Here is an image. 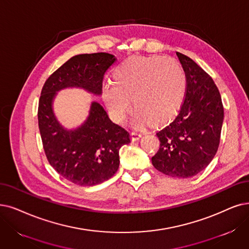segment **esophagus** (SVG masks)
Here are the masks:
<instances>
[{
	"mask_svg": "<svg viewBox=\"0 0 249 249\" xmlns=\"http://www.w3.org/2000/svg\"><path fill=\"white\" fill-rule=\"evenodd\" d=\"M142 137V133L138 132V131H133L132 132V140L133 141H137Z\"/></svg>",
	"mask_w": 249,
	"mask_h": 249,
	"instance_id": "esophagus-1",
	"label": "esophagus"
}]
</instances>
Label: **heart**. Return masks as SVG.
<instances>
[{"instance_id": "obj_1", "label": "heart", "mask_w": 249, "mask_h": 249, "mask_svg": "<svg viewBox=\"0 0 249 249\" xmlns=\"http://www.w3.org/2000/svg\"><path fill=\"white\" fill-rule=\"evenodd\" d=\"M113 79L103 84L102 97L117 122L132 110L131 99L139 122H162L180 105L186 88L182 66L158 56L128 59L116 68Z\"/></svg>"}]
</instances>
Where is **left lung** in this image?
Masks as SVG:
<instances>
[{"instance_id":"8db88e82","label":"left lung","mask_w":249,"mask_h":249,"mask_svg":"<svg viewBox=\"0 0 249 249\" xmlns=\"http://www.w3.org/2000/svg\"><path fill=\"white\" fill-rule=\"evenodd\" d=\"M186 75L185 99L178 114L156 136L159 150L152 164L175 178H191L211 163L224 122L222 98L213 78L191 58L177 52Z\"/></svg>"}]
</instances>
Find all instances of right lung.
Returning a JSON list of instances; mask_svg holds the SVG:
<instances>
[{"label":"right lung","mask_w":249,"mask_h":249,"mask_svg":"<svg viewBox=\"0 0 249 249\" xmlns=\"http://www.w3.org/2000/svg\"><path fill=\"white\" fill-rule=\"evenodd\" d=\"M115 60L108 53L73 56L49 76L42 89L37 119L47 159L59 175L78 186H94L110 178L118 170L119 149L131 142V135L112 123L96 101L81 126L66 130L54 114L53 101L57 92L66 88H81L100 96L104 74Z\"/></svg>","instance_id":"right-lung-1"}]
</instances>
